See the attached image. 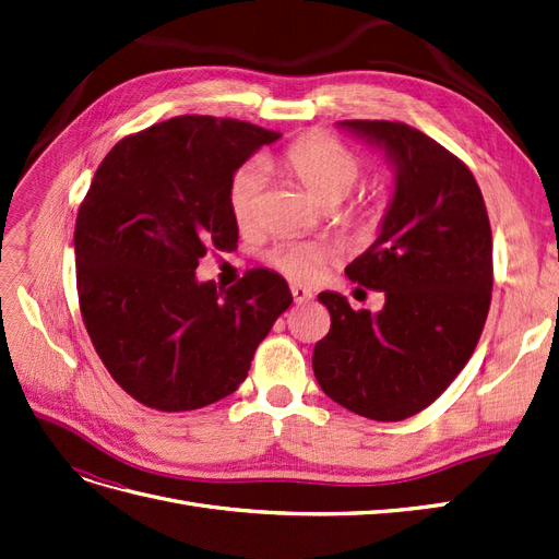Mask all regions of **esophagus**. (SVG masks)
Instances as JSON below:
<instances>
[{
    "label": "esophagus",
    "instance_id": "34e87169",
    "mask_svg": "<svg viewBox=\"0 0 559 559\" xmlns=\"http://www.w3.org/2000/svg\"><path fill=\"white\" fill-rule=\"evenodd\" d=\"M292 296H294V300L298 302H308L310 298H312V292L310 289H306V286H298V284H292Z\"/></svg>",
    "mask_w": 559,
    "mask_h": 559
}]
</instances>
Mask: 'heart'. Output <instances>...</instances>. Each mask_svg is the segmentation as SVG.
Returning a JSON list of instances; mask_svg holds the SVG:
<instances>
[{
  "mask_svg": "<svg viewBox=\"0 0 559 559\" xmlns=\"http://www.w3.org/2000/svg\"><path fill=\"white\" fill-rule=\"evenodd\" d=\"M280 167L298 179L324 205H335L352 193L366 173V160L357 151L324 132L302 134L280 154ZM265 191V173L257 163L235 170L228 186V207L240 228L259 222ZM384 212V198L368 193L341 212V224L352 230H373ZM331 251L314 242L286 240L267 251V263L294 282H314Z\"/></svg>",
  "mask_w": 559,
  "mask_h": 559,
  "instance_id": "heart-1",
  "label": "heart"
}]
</instances>
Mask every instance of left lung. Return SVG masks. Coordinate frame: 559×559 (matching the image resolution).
<instances>
[{
	"instance_id": "obj_1",
	"label": "left lung",
	"mask_w": 559,
	"mask_h": 559,
	"mask_svg": "<svg viewBox=\"0 0 559 559\" xmlns=\"http://www.w3.org/2000/svg\"><path fill=\"white\" fill-rule=\"evenodd\" d=\"M384 146L396 191L382 230L347 277L384 292L378 314L319 294L331 331L314 345L324 394L376 421H401L441 396L476 349L492 300V228L466 163L399 121H343Z\"/></svg>"
}]
</instances>
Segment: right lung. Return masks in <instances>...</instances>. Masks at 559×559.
Listing matches in <instances>:
<instances>
[{
    "instance_id": "1",
    "label": "right lung",
    "mask_w": 559,
    "mask_h": 559,
    "mask_svg": "<svg viewBox=\"0 0 559 559\" xmlns=\"http://www.w3.org/2000/svg\"><path fill=\"white\" fill-rule=\"evenodd\" d=\"M280 138L186 114L128 134L97 167L74 228L79 308L109 376L146 408L183 413L233 394L294 302L265 267L224 292L195 282L207 249L238 247L235 170Z\"/></svg>"
}]
</instances>
